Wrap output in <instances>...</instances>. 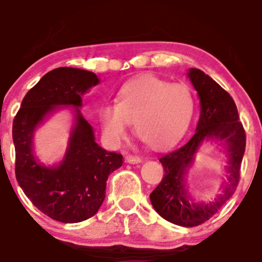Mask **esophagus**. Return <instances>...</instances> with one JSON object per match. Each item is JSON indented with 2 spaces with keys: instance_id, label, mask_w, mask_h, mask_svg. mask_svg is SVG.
Wrapping results in <instances>:
<instances>
[{
  "instance_id": "1",
  "label": "esophagus",
  "mask_w": 262,
  "mask_h": 262,
  "mask_svg": "<svg viewBox=\"0 0 262 262\" xmlns=\"http://www.w3.org/2000/svg\"><path fill=\"white\" fill-rule=\"evenodd\" d=\"M125 160H127V162H129V164H139L141 159L140 156L138 155H128L127 158H125Z\"/></svg>"
}]
</instances>
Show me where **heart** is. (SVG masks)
I'll return each mask as SVG.
<instances>
[{"mask_svg": "<svg viewBox=\"0 0 262 262\" xmlns=\"http://www.w3.org/2000/svg\"><path fill=\"white\" fill-rule=\"evenodd\" d=\"M196 110L189 87L143 76L125 83L114 103H104L100 121L106 137L121 143L134 122L135 133L154 149H166L185 137Z\"/></svg>", "mask_w": 262, "mask_h": 262, "instance_id": "heart-1", "label": "heart"}]
</instances>
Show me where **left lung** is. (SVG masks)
Returning a JSON list of instances; mask_svg holds the SVG:
<instances>
[{"instance_id": "left-lung-1", "label": "left lung", "mask_w": 262, "mask_h": 262, "mask_svg": "<svg viewBox=\"0 0 262 262\" xmlns=\"http://www.w3.org/2000/svg\"><path fill=\"white\" fill-rule=\"evenodd\" d=\"M200 96L201 114L196 133L181 148L162 155L164 177L150 193L156 212L170 223L181 227H197L212 218L235 192L240 180V167L245 152L246 135L231 96L212 77L200 69L187 74ZM206 139H217L228 150V180L224 193L213 203L194 204L184 188V175L194 154Z\"/></svg>"}]
</instances>
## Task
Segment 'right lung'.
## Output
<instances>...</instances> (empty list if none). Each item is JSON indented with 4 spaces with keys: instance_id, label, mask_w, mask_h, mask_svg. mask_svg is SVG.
I'll use <instances>...</instances> for the list:
<instances>
[{
    "instance_id": "add662e5",
    "label": "right lung",
    "mask_w": 262,
    "mask_h": 262,
    "mask_svg": "<svg viewBox=\"0 0 262 262\" xmlns=\"http://www.w3.org/2000/svg\"><path fill=\"white\" fill-rule=\"evenodd\" d=\"M100 82L91 71L58 68L45 74L23 98L13 119L16 179L26 196L54 221L79 223L93 217L106 197L110 173L119 169L123 156L101 148L92 127L77 108L82 95ZM58 105L77 108L64 160L47 168L32 155V134L38 124Z\"/></svg>"
}]
</instances>
